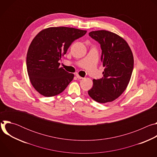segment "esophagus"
Instances as JSON below:
<instances>
[{
    "mask_svg": "<svg viewBox=\"0 0 157 157\" xmlns=\"http://www.w3.org/2000/svg\"><path fill=\"white\" fill-rule=\"evenodd\" d=\"M76 76L77 78H78V79H83V78L81 77V76H80L78 74H76Z\"/></svg>",
    "mask_w": 157,
    "mask_h": 157,
    "instance_id": "obj_1",
    "label": "esophagus"
}]
</instances>
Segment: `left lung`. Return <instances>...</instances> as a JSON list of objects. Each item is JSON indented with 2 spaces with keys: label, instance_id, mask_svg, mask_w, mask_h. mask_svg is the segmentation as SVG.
Returning <instances> with one entry per match:
<instances>
[{
  "label": "left lung",
  "instance_id": "8db88e82",
  "mask_svg": "<svg viewBox=\"0 0 157 157\" xmlns=\"http://www.w3.org/2000/svg\"><path fill=\"white\" fill-rule=\"evenodd\" d=\"M89 35L101 44L105 68L102 78L93 79L88 94L99 103L112 102L124 93L129 83L133 68L132 52L127 41L114 33L98 30Z\"/></svg>",
  "mask_w": 157,
  "mask_h": 157
}]
</instances>
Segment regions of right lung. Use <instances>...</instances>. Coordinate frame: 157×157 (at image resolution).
I'll use <instances>...</instances> for the list:
<instances>
[{"label":"right lung","instance_id":"obj_1","mask_svg":"<svg viewBox=\"0 0 157 157\" xmlns=\"http://www.w3.org/2000/svg\"><path fill=\"white\" fill-rule=\"evenodd\" d=\"M86 32L70 27H50L33 39L27 55V69L32 86L40 94L58 95L73 79L74 75L60 67L59 60L71 43Z\"/></svg>","mask_w":157,"mask_h":157}]
</instances>
